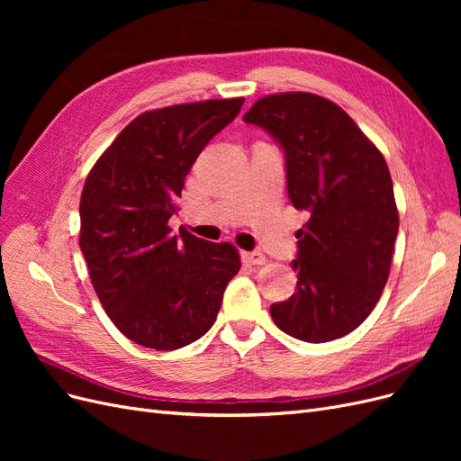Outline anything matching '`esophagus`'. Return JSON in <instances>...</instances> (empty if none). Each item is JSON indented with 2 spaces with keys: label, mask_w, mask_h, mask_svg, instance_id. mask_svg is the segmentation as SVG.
<instances>
[{
  "label": "esophagus",
  "mask_w": 461,
  "mask_h": 461,
  "mask_svg": "<svg viewBox=\"0 0 461 461\" xmlns=\"http://www.w3.org/2000/svg\"><path fill=\"white\" fill-rule=\"evenodd\" d=\"M242 261L248 265H263L265 263V256L261 252H244L242 254Z\"/></svg>",
  "instance_id": "34e87169"
}]
</instances>
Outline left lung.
Listing matches in <instances>:
<instances>
[{
  "label": "left lung",
  "mask_w": 461,
  "mask_h": 461,
  "mask_svg": "<svg viewBox=\"0 0 461 461\" xmlns=\"http://www.w3.org/2000/svg\"><path fill=\"white\" fill-rule=\"evenodd\" d=\"M244 121L283 148L288 198L308 215L296 292L271 317L298 340H337L364 323L388 281L398 209L386 161L344 109L310 92L265 95Z\"/></svg>",
  "instance_id": "left-lung-1"
}]
</instances>
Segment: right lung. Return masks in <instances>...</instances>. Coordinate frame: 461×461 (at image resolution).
Here are the masks:
<instances>
[{
  "label": "right lung",
  "mask_w": 461,
  "mask_h": 461,
  "mask_svg": "<svg viewBox=\"0 0 461 461\" xmlns=\"http://www.w3.org/2000/svg\"><path fill=\"white\" fill-rule=\"evenodd\" d=\"M244 97L153 109L122 129L90 171L80 198V249L115 327L151 350H176L215 323L240 269L229 242H207L169 219L185 178Z\"/></svg>",
  "instance_id": "add662e5"
}]
</instances>
